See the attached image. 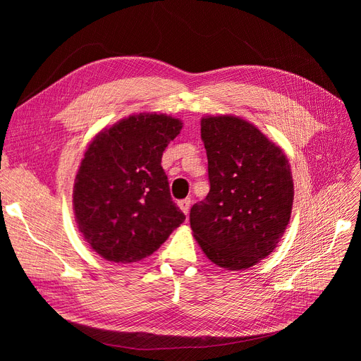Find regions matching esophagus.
Here are the masks:
<instances>
[{
	"label": "esophagus",
	"mask_w": 361,
	"mask_h": 361,
	"mask_svg": "<svg viewBox=\"0 0 361 361\" xmlns=\"http://www.w3.org/2000/svg\"><path fill=\"white\" fill-rule=\"evenodd\" d=\"M178 206H179V209L188 216V214H190V206H191V199H183V200H179L178 202Z\"/></svg>",
	"instance_id": "obj_1"
}]
</instances>
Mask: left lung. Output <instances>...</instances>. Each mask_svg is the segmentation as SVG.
<instances>
[{
  "label": "left lung",
  "instance_id": "obj_1",
  "mask_svg": "<svg viewBox=\"0 0 361 361\" xmlns=\"http://www.w3.org/2000/svg\"><path fill=\"white\" fill-rule=\"evenodd\" d=\"M200 125L211 190L191 207V231L212 264L247 269L274 251L289 224V161L241 117L206 116Z\"/></svg>",
  "mask_w": 361,
  "mask_h": 361
}]
</instances>
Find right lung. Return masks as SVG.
<instances>
[{"instance_id":"right-lung-1","label":"right lung","mask_w":361,"mask_h":361,"mask_svg":"<svg viewBox=\"0 0 361 361\" xmlns=\"http://www.w3.org/2000/svg\"><path fill=\"white\" fill-rule=\"evenodd\" d=\"M182 126L167 114H130L87 147L75 176L73 212L85 243L101 257L138 262L183 223L161 166L162 152Z\"/></svg>"}]
</instances>
